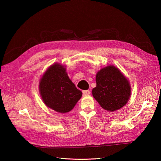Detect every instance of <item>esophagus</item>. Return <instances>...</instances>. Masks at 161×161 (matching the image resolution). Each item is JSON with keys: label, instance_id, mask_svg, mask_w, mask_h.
Segmentation results:
<instances>
[{"label": "esophagus", "instance_id": "esophagus-1", "mask_svg": "<svg viewBox=\"0 0 161 161\" xmlns=\"http://www.w3.org/2000/svg\"><path fill=\"white\" fill-rule=\"evenodd\" d=\"M82 93H83V95H84V96H88V95H90L91 92H90V91H88V90H86V91H82Z\"/></svg>", "mask_w": 161, "mask_h": 161}]
</instances>
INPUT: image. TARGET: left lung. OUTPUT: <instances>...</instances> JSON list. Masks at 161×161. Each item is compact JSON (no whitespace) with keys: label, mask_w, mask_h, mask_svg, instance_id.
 I'll return each mask as SVG.
<instances>
[{"label":"left lung","mask_w":161,"mask_h":161,"mask_svg":"<svg viewBox=\"0 0 161 161\" xmlns=\"http://www.w3.org/2000/svg\"><path fill=\"white\" fill-rule=\"evenodd\" d=\"M96 87L92 95L104 110L115 111L124 107L131 94L129 81L115 66L99 70L95 77Z\"/></svg>","instance_id":"1"}]
</instances>
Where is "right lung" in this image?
Wrapping results in <instances>:
<instances>
[{
	"label": "right lung",
	"instance_id": "add662e5",
	"mask_svg": "<svg viewBox=\"0 0 161 161\" xmlns=\"http://www.w3.org/2000/svg\"><path fill=\"white\" fill-rule=\"evenodd\" d=\"M39 93L46 107L61 114L70 111L82 96L66 73V66L51 65L41 77Z\"/></svg>",
	"mask_w": 161,
	"mask_h": 161
}]
</instances>
